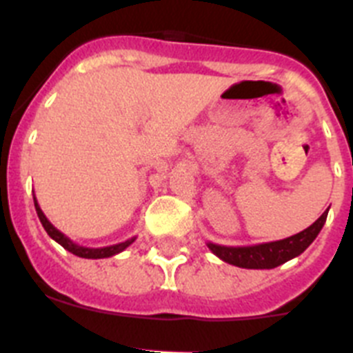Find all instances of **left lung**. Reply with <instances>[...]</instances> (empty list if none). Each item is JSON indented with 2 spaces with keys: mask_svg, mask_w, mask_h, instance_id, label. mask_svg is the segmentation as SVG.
Returning <instances> with one entry per match:
<instances>
[{
  "mask_svg": "<svg viewBox=\"0 0 353 353\" xmlns=\"http://www.w3.org/2000/svg\"><path fill=\"white\" fill-rule=\"evenodd\" d=\"M329 210L323 212L310 228L304 232L292 235L288 239L276 240V242H265L256 245H219L214 242H207L208 249L215 256L223 261L242 269H276L279 265L286 263L292 258L299 256L305 249L313 244L320 230L323 228Z\"/></svg>",
  "mask_w": 353,
  "mask_h": 353,
  "instance_id": "1",
  "label": "left lung"
}]
</instances>
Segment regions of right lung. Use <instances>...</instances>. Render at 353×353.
<instances>
[{"label": "right lung", "instance_id": "obj_1", "mask_svg": "<svg viewBox=\"0 0 353 353\" xmlns=\"http://www.w3.org/2000/svg\"><path fill=\"white\" fill-rule=\"evenodd\" d=\"M33 201H35L37 215H39L40 223H42L43 230L48 232V235L51 236L54 242H58L61 248H65L68 252H72V254H76V256H79V258H88V260H101V258L114 256V254H118V252L125 251V249L129 248L130 244H132L134 240H136V236H132V239L125 240V242H120V244H114V245H108V248H84V245H79V244H76V242H72V240L68 239L65 233H61L60 230H56V228L52 226L51 223H49V219L46 217V214L42 212V208H40L37 198H33Z\"/></svg>", "mask_w": 353, "mask_h": 353}]
</instances>
